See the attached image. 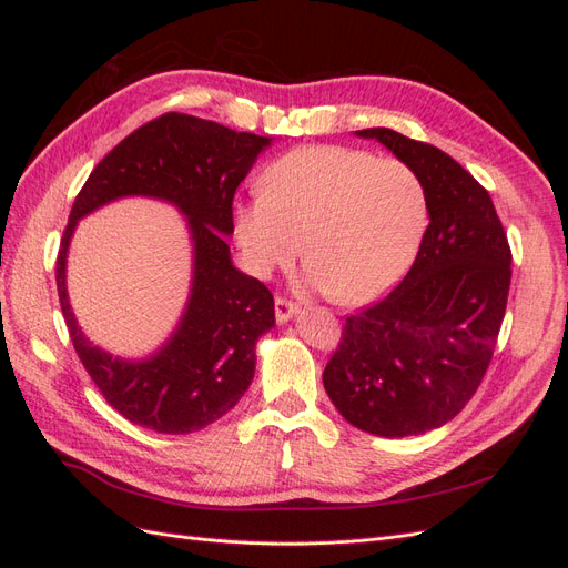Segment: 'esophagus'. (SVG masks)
<instances>
[{"label": "esophagus", "instance_id": "obj_1", "mask_svg": "<svg viewBox=\"0 0 568 568\" xmlns=\"http://www.w3.org/2000/svg\"><path fill=\"white\" fill-rule=\"evenodd\" d=\"M296 313H298V305H296L294 301L282 298V296L274 298V317H277V322H280V324L288 322V320L294 317Z\"/></svg>", "mask_w": 568, "mask_h": 568}]
</instances>
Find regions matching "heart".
Listing matches in <instances>:
<instances>
[{
	"instance_id": "b5f03b06",
	"label": "heart",
	"mask_w": 568,
	"mask_h": 568,
	"mask_svg": "<svg viewBox=\"0 0 568 568\" xmlns=\"http://www.w3.org/2000/svg\"><path fill=\"white\" fill-rule=\"evenodd\" d=\"M426 222L424 189L398 159L346 146H307L274 161L263 194L234 211L257 277L305 255V284L338 303H367L403 277ZM306 244H302V239Z\"/></svg>"
}]
</instances>
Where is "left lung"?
<instances>
[{"mask_svg":"<svg viewBox=\"0 0 568 568\" xmlns=\"http://www.w3.org/2000/svg\"><path fill=\"white\" fill-rule=\"evenodd\" d=\"M355 134L415 170L428 227L405 280L346 317L322 382L359 432L419 436L457 417L484 379L507 307L511 251L490 194L448 153L388 128Z\"/></svg>","mask_w":568,"mask_h":568,"instance_id":"obj_1","label":"left lung"}]
</instances>
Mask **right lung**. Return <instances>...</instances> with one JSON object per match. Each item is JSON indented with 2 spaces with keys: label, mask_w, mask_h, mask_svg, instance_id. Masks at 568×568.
Listing matches in <instances>:
<instances>
[{
  "label": "right lung",
  "mask_w": 568,
  "mask_h": 568,
  "mask_svg": "<svg viewBox=\"0 0 568 568\" xmlns=\"http://www.w3.org/2000/svg\"><path fill=\"white\" fill-rule=\"evenodd\" d=\"M272 136L236 132L213 120L165 113L125 136L75 196L57 257L61 311L80 363L106 403L156 434H194L217 422L253 382L255 343L274 326V298L239 272L225 237L232 201ZM173 202L187 217L195 277L179 329L153 356L123 361L81 334L64 291V257L77 220L115 197Z\"/></svg>",
  "instance_id": "right-lung-1"
}]
</instances>
